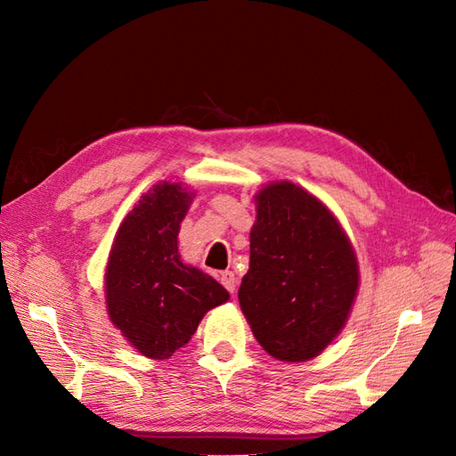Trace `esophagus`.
<instances>
[{
	"label": "esophagus",
	"instance_id": "34e87169",
	"mask_svg": "<svg viewBox=\"0 0 456 456\" xmlns=\"http://www.w3.org/2000/svg\"><path fill=\"white\" fill-rule=\"evenodd\" d=\"M221 284L228 289V293H235V288H237V278L233 276L232 271H224L221 273Z\"/></svg>",
	"mask_w": 456,
	"mask_h": 456
}]
</instances>
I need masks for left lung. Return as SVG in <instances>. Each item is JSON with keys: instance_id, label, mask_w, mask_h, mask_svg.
I'll return each mask as SVG.
<instances>
[{"instance_id": "left-lung-1", "label": "left lung", "mask_w": 456, "mask_h": 456, "mask_svg": "<svg viewBox=\"0 0 456 456\" xmlns=\"http://www.w3.org/2000/svg\"><path fill=\"white\" fill-rule=\"evenodd\" d=\"M256 213L241 310L271 356L310 360L349 317L358 289L354 250L327 206L295 183L259 191Z\"/></svg>"}]
</instances>
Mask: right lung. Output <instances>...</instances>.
Listing matches in <instances>:
<instances>
[{
	"instance_id": "obj_1",
	"label": "right lung",
	"mask_w": 456,
	"mask_h": 456,
	"mask_svg": "<svg viewBox=\"0 0 456 456\" xmlns=\"http://www.w3.org/2000/svg\"><path fill=\"white\" fill-rule=\"evenodd\" d=\"M191 200L180 183L156 185L127 213L107 264L110 317L148 358L172 356L206 312L230 298L209 274L182 264L178 232Z\"/></svg>"
}]
</instances>
